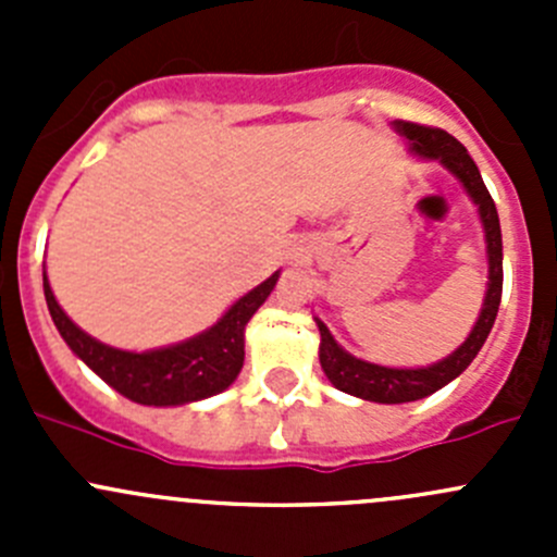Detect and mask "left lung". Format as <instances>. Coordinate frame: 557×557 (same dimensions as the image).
Here are the masks:
<instances>
[{
	"mask_svg": "<svg viewBox=\"0 0 557 557\" xmlns=\"http://www.w3.org/2000/svg\"><path fill=\"white\" fill-rule=\"evenodd\" d=\"M396 128L412 143L414 153H420L423 159L442 161V164L463 183V188L469 190L471 199L480 205V218L482 226H485L487 239V261H491V283H487L485 305H482L480 320H476V325L471 329L469 339H466L453 356H447L445 361L425 369H387L377 367V363L358 361V358H352L350 352H345L336 345L334 336L329 334V329L318 320L320 367H323L325 377L331 380V385L339 387V391L377 404L418 401V398L431 396V393H436L440 387H445L450 380L458 377V374L474 361V356L482 350L487 334H491L493 323H496L504 285L502 226H498V212L496 205H493V196L487 194L485 183H482V174L476 170L474 159L466 153L463 145H460L453 134H447L445 128L423 126V123L412 121H396Z\"/></svg>",
	"mask_w": 557,
	"mask_h": 557,
	"instance_id": "left-lung-1",
	"label": "left lung"
}]
</instances>
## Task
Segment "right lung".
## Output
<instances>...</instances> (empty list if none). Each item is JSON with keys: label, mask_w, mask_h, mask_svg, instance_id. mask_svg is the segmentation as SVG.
<instances>
[{"label": "right lung", "mask_w": 557, "mask_h": 557, "mask_svg": "<svg viewBox=\"0 0 557 557\" xmlns=\"http://www.w3.org/2000/svg\"><path fill=\"white\" fill-rule=\"evenodd\" d=\"M277 274L243 296L210 331L180 345L150 352H123L91 339L77 329L55 301L42 272L45 301L55 329L64 336L70 350L81 356L107 385L126 398L148 407H172V404L199 401L226 391L237 380L245 361V325L258 307L272 294Z\"/></svg>", "instance_id": "1"}]
</instances>
